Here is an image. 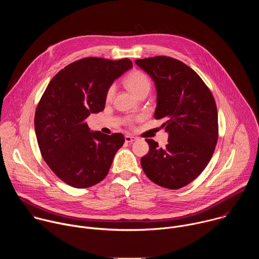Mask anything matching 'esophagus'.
Segmentation results:
<instances>
[{"instance_id": "esophagus-1", "label": "esophagus", "mask_w": 259, "mask_h": 259, "mask_svg": "<svg viewBox=\"0 0 259 259\" xmlns=\"http://www.w3.org/2000/svg\"><path fill=\"white\" fill-rule=\"evenodd\" d=\"M138 138L137 137H135V136H133V135H125V141L126 142H133V141H135V140H137Z\"/></svg>"}]
</instances>
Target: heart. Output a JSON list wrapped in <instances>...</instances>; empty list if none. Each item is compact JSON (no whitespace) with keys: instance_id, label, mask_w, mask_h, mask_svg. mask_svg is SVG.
Segmentation results:
<instances>
[{"instance_id":"heart-1","label":"heart","mask_w":259,"mask_h":259,"mask_svg":"<svg viewBox=\"0 0 259 259\" xmlns=\"http://www.w3.org/2000/svg\"><path fill=\"white\" fill-rule=\"evenodd\" d=\"M125 85L137 97L142 94L149 93L151 90V87H152L149 77H147L144 72H142L140 70H134L130 73V75H128V77L125 79ZM114 92H115V87L110 86L106 92L107 100H109L113 97ZM131 123L132 122L129 121V124H131Z\"/></svg>"}]
</instances>
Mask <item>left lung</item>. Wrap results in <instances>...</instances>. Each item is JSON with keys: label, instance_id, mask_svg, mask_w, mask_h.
<instances>
[{"label": "left lung", "instance_id": "obj_1", "mask_svg": "<svg viewBox=\"0 0 259 259\" xmlns=\"http://www.w3.org/2000/svg\"><path fill=\"white\" fill-rule=\"evenodd\" d=\"M157 89L155 119H163L168 132L165 149L145 139L150 152L140 164L153 182L178 190L188 186L206 168L218 139V118L214 97L198 73L183 62L156 56L136 59Z\"/></svg>", "mask_w": 259, "mask_h": 259}]
</instances>
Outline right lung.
<instances>
[{"label": "right lung", "instance_id": "obj_1", "mask_svg": "<svg viewBox=\"0 0 259 259\" xmlns=\"http://www.w3.org/2000/svg\"><path fill=\"white\" fill-rule=\"evenodd\" d=\"M132 66L128 58L86 57L66 65L47 86L35 109V136L44 161L68 186L100 182L124 144L123 134L92 132L85 120L103 110L108 88Z\"/></svg>", "mask_w": 259, "mask_h": 259}]
</instances>
